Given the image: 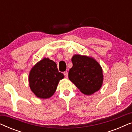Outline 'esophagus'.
<instances>
[{
  "label": "esophagus",
  "instance_id": "obj_1",
  "mask_svg": "<svg viewBox=\"0 0 132 132\" xmlns=\"http://www.w3.org/2000/svg\"><path fill=\"white\" fill-rule=\"evenodd\" d=\"M64 75L65 76V77H68V72L67 71H64Z\"/></svg>",
  "mask_w": 132,
  "mask_h": 132
}]
</instances>
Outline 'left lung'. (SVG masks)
<instances>
[{
    "instance_id": "left-lung-1",
    "label": "left lung",
    "mask_w": 132,
    "mask_h": 132,
    "mask_svg": "<svg viewBox=\"0 0 132 132\" xmlns=\"http://www.w3.org/2000/svg\"><path fill=\"white\" fill-rule=\"evenodd\" d=\"M73 67L68 78L85 95H91L102 87L103 75L100 65L93 57L80 55L72 57Z\"/></svg>"
}]
</instances>
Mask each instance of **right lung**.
I'll return each instance as SVG.
<instances>
[{
  "instance_id": "add662e5",
  "label": "right lung",
  "mask_w": 132,
  "mask_h": 132,
  "mask_svg": "<svg viewBox=\"0 0 132 132\" xmlns=\"http://www.w3.org/2000/svg\"><path fill=\"white\" fill-rule=\"evenodd\" d=\"M64 77V75L58 71L56 62L44 57L30 71V88L38 98H50L55 93L59 81Z\"/></svg>"
}]
</instances>
